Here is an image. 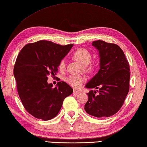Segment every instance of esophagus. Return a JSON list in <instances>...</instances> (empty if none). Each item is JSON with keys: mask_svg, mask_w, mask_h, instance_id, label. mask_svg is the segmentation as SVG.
<instances>
[{"mask_svg": "<svg viewBox=\"0 0 147 147\" xmlns=\"http://www.w3.org/2000/svg\"><path fill=\"white\" fill-rule=\"evenodd\" d=\"M78 93H80L79 90H76V89H73V94H78Z\"/></svg>", "mask_w": 147, "mask_h": 147, "instance_id": "obj_1", "label": "esophagus"}]
</instances>
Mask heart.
<instances>
[{
	"label": "heart",
	"instance_id": "heart-1",
	"mask_svg": "<svg viewBox=\"0 0 147 147\" xmlns=\"http://www.w3.org/2000/svg\"><path fill=\"white\" fill-rule=\"evenodd\" d=\"M74 58L85 65V68L88 71H92L94 69L96 64L94 62H90L92 58V55L89 51L85 48H78L73 53ZM58 68L60 71H63L65 69V60L62 58L60 60L58 64ZM86 80V78L83 76L79 75H70L66 78L65 81L71 86L74 88H79L82 84Z\"/></svg>",
	"mask_w": 147,
	"mask_h": 147
}]
</instances>
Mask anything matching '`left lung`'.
<instances>
[{"mask_svg": "<svg viewBox=\"0 0 147 147\" xmlns=\"http://www.w3.org/2000/svg\"><path fill=\"white\" fill-rule=\"evenodd\" d=\"M99 51L100 69L87 83V88L96 91L87 93L85 110L97 118H107L115 114L123 105L129 91L130 66L123 50L117 44L103 40L92 42Z\"/></svg>", "mask_w": 147, "mask_h": 147, "instance_id": "left-lung-1", "label": "left lung"}]
</instances>
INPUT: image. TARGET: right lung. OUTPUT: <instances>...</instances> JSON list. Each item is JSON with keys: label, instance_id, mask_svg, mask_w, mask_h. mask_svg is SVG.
Wrapping results in <instances>:
<instances>
[{"label": "right lung", "instance_id": "1", "mask_svg": "<svg viewBox=\"0 0 147 147\" xmlns=\"http://www.w3.org/2000/svg\"><path fill=\"white\" fill-rule=\"evenodd\" d=\"M73 46L40 40L26 44L18 54L13 69L17 92L24 107L34 118L44 121L55 118L65 98L73 93L64 82L55 87L47 83V76L57 74L60 60Z\"/></svg>", "mask_w": 147, "mask_h": 147}]
</instances>
